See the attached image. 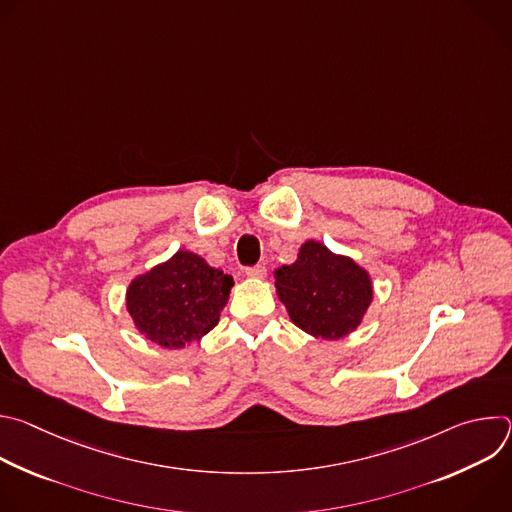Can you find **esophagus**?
<instances>
[{
	"label": "esophagus",
	"mask_w": 512,
	"mask_h": 512,
	"mask_svg": "<svg viewBox=\"0 0 512 512\" xmlns=\"http://www.w3.org/2000/svg\"><path fill=\"white\" fill-rule=\"evenodd\" d=\"M245 273H247L249 277L263 279V277L267 275V267H265V265H251V267H247V269H245Z\"/></svg>",
	"instance_id": "34e87169"
}]
</instances>
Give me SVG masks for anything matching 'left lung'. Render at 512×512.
Here are the masks:
<instances>
[{"label": "left lung", "mask_w": 512, "mask_h": 512, "mask_svg": "<svg viewBox=\"0 0 512 512\" xmlns=\"http://www.w3.org/2000/svg\"><path fill=\"white\" fill-rule=\"evenodd\" d=\"M275 287L291 322L328 340L354 330L373 300L369 273L316 241L300 249L296 263L275 271Z\"/></svg>", "instance_id": "8db88e82"}]
</instances>
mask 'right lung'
Wrapping results in <instances>:
<instances>
[{
	"label": "right lung",
	"mask_w": 512,
	"mask_h": 512,
	"mask_svg": "<svg viewBox=\"0 0 512 512\" xmlns=\"http://www.w3.org/2000/svg\"><path fill=\"white\" fill-rule=\"evenodd\" d=\"M233 277L190 251L131 281L127 310L145 338L182 348L210 332L227 306Z\"/></svg>",
	"instance_id": "1"
}]
</instances>
